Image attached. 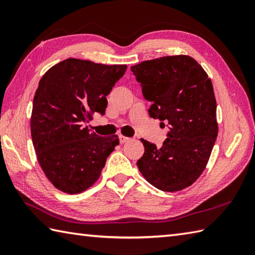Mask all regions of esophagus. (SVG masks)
I'll return each instance as SVG.
<instances>
[{"label": "esophagus", "mask_w": 255, "mask_h": 255, "mask_svg": "<svg viewBox=\"0 0 255 255\" xmlns=\"http://www.w3.org/2000/svg\"><path fill=\"white\" fill-rule=\"evenodd\" d=\"M129 140H130V138L125 137V136H123V134H121V136H119V141H121V143L127 142V141H129Z\"/></svg>", "instance_id": "34e87169"}]
</instances>
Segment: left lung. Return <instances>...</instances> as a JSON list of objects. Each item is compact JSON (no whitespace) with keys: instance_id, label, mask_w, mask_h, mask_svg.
Here are the masks:
<instances>
[{"instance_id":"1","label":"left lung","mask_w":255,"mask_h":255,"mask_svg":"<svg viewBox=\"0 0 255 255\" xmlns=\"http://www.w3.org/2000/svg\"><path fill=\"white\" fill-rule=\"evenodd\" d=\"M131 71L152 103L149 115L170 129L161 148L141 139L139 171L161 191H181L202 174L217 138L213 84L202 66L184 55L143 61Z\"/></svg>"}]
</instances>
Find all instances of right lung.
<instances>
[{
	"label": "right lung",
	"mask_w": 255,
	"mask_h": 255,
	"mask_svg": "<svg viewBox=\"0 0 255 255\" xmlns=\"http://www.w3.org/2000/svg\"><path fill=\"white\" fill-rule=\"evenodd\" d=\"M125 64L70 58L44 74L32 102L31 139L37 159L55 187L78 194L100 177L119 139L101 137L86 126L104 115L106 96L126 72Z\"/></svg>",
	"instance_id": "obj_1"
}]
</instances>
